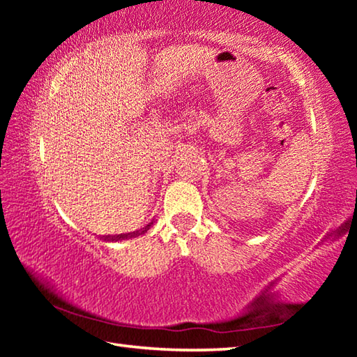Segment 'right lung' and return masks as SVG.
Segmentation results:
<instances>
[{"label": "right lung", "mask_w": 357, "mask_h": 357, "mask_svg": "<svg viewBox=\"0 0 357 357\" xmlns=\"http://www.w3.org/2000/svg\"><path fill=\"white\" fill-rule=\"evenodd\" d=\"M153 225V222L149 223V225H146L142 229H137V231L134 233H126V234H116V236H102V239L104 241H123V239H129V238H135V236H140V234H144L149 229V227Z\"/></svg>", "instance_id": "1"}]
</instances>
